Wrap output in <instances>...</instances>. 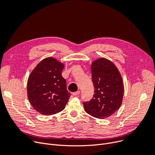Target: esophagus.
<instances>
[{"label":"esophagus","mask_w":155,"mask_h":155,"mask_svg":"<svg viewBox=\"0 0 155 155\" xmlns=\"http://www.w3.org/2000/svg\"><path fill=\"white\" fill-rule=\"evenodd\" d=\"M79 94H80V91H76V92L73 93H72V95H74V96H78V95H79Z\"/></svg>","instance_id":"esophagus-1"}]
</instances>
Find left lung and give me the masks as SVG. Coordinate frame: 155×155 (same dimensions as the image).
<instances>
[{
	"label": "left lung",
	"mask_w": 155,
	"mask_h": 155,
	"mask_svg": "<svg viewBox=\"0 0 155 155\" xmlns=\"http://www.w3.org/2000/svg\"><path fill=\"white\" fill-rule=\"evenodd\" d=\"M94 94L89 101L83 102L86 113L104 119L119 110L122 103L124 84L122 76L114 64L100 58L91 64Z\"/></svg>",
	"instance_id": "1"
}]
</instances>
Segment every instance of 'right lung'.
<instances>
[{
	"instance_id": "obj_1",
	"label": "right lung",
	"mask_w": 155,
	"mask_h": 155,
	"mask_svg": "<svg viewBox=\"0 0 155 155\" xmlns=\"http://www.w3.org/2000/svg\"><path fill=\"white\" fill-rule=\"evenodd\" d=\"M64 64L47 57L37 64L29 76L28 98L33 108L43 115L60 112L67 104L71 93L62 76Z\"/></svg>"
}]
</instances>
